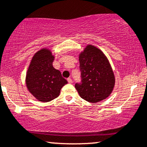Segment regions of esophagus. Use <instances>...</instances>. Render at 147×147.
I'll use <instances>...</instances> for the list:
<instances>
[{"mask_svg": "<svg viewBox=\"0 0 147 147\" xmlns=\"http://www.w3.org/2000/svg\"><path fill=\"white\" fill-rule=\"evenodd\" d=\"M67 81H68V83H72V80L70 79V78H68V79H67Z\"/></svg>", "mask_w": 147, "mask_h": 147, "instance_id": "obj_1", "label": "esophagus"}]
</instances>
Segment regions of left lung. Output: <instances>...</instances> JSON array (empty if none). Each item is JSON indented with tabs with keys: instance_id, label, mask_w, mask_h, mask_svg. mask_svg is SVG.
Masks as SVG:
<instances>
[{
	"instance_id": "8db88e82",
	"label": "left lung",
	"mask_w": 147,
	"mask_h": 147,
	"mask_svg": "<svg viewBox=\"0 0 147 147\" xmlns=\"http://www.w3.org/2000/svg\"><path fill=\"white\" fill-rule=\"evenodd\" d=\"M81 84H75L80 97L92 103L105 100L112 93L115 77L110 62L98 47L87 45L79 55Z\"/></svg>"
}]
</instances>
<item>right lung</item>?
<instances>
[{"mask_svg": "<svg viewBox=\"0 0 147 147\" xmlns=\"http://www.w3.org/2000/svg\"><path fill=\"white\" fill-rule=\"evenodd\" d=\"M55 56L51 49L42 48L32 57L26 75V85L34 97L47 102L58 97L62 87L68 81L60 70L53 66Z\"/></svg>", "mask_w": 147, "mask_h": 147, "instance_id": "add662e5", "label": "right lung"}]
</instances>
